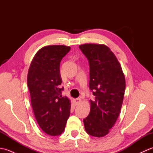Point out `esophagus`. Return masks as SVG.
<instances>
[{"instance_id": "obj_1", "label": "esophagus", "mask_w": 153, "mask_h": 153, "mask_svg": "<svg viewBox=\"0 0 153 153\" xmlns=\"http://www.w3.org/2000/svg\"><path fill=\"white\" fill-rule=\"evenodd\" d=\"M74 102H75V104H76V105H79V104L81 102V99L79 98H77V99H74Z\"/></svg>"}]
</instances>
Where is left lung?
<instances>
[{"instance_id": "obj_1", "label": "left lung", "mask_w": 153, "mask_h": 153, "mask_svg": "<svg viewBox=\"0 0 153 153\" xmlns=\"http://www.w3.org/2000/svg\"><path fill=\"white\" fill-rule=\"evenodd\" d=\"M79 48L89 60V88L95 99L90 100L88 116L83 120L87 134L97 137L107 135L120 114L126 89L121 65L105 45L83 44Z\"/></svg>"}]
</instances>
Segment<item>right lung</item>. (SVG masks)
I'll list each match as a JSON object with an SVG mask.
<instances>
[{
  "label": "right lung",
  "instance_id": "obj_1",
  "mask_svg": "<svg viewBox=\"0 0 153 153\" xmlns=\"http://www.w3.org/2000/svg\"><path fill=\"white\" fill-rule=\"evenodd\" d=\"M70 47L49 45L37 51L27 74V87L31 106L39 126L47 134H62L70 114L71 102L62 96L64 87L60 64Z\"/></svg>",
  "mask_w": 153,
  "mask_h": 153
}]
</instances>
